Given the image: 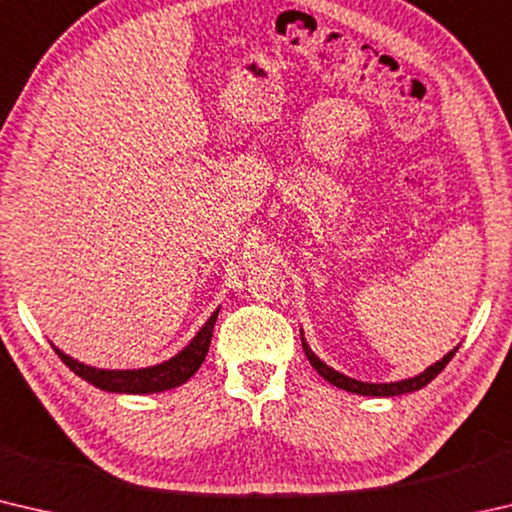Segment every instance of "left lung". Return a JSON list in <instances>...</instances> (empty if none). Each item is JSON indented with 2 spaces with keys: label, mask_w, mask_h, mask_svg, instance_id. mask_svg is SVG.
<instances>
[{
  "label": "left lung",
  "mask_w": 512,
  "mask_h": 512,
  "mask_svg": "<svg viewBox=\"0 0 512 512\" xmlns=\"http://www.w3.org/2000/svg\"><path fill=\"white\" fill-rule=\"evenodd\" d=\"M300 339H302V350H305L307 359L311 366L316 368V372L323 379H327L329 384H334L336 388H343V391L348 393H357V395H370V397H393V395H404V393H413V391H420V388H424L429 384L431 379L438 377V372H443V368L447 366L449 361H452V357L458 350V345L452 350L447 352L443 359L433 363V366H429L424 372H420V375H415L411 379H402V381H391V384H370V381H359V379H352L348 375H343V372L329 368L325 361H320L314 352H311V348L305 341V334H302L300 329Z\"/></svg>",
  "instance_id": "1"
}]
</instances>
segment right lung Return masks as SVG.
I'll list each match as a JSON object with an SVG mask.
<instances>
[{
	"label": "right lung",
	"instance_id": "1",
	"mask_svg": "<svg viewBox=\"0 0 512 512\" xmlns=\"http://www.w3.org/2000/svg\"><path fill=\"white\" fill-rule=\"evenodd\" d=\"M216 316H219V309L207 318V323L198 329V334L176 354V357H171L162 363H155V366H149V368H137V370L94 368V366H88V363L72 359L63 350H58L54 343H51V348L56 350L60 361H63L74 375H79L81 379L88 381V384L101 388V391L128 393V395L162 393L185 384V381L192 377L198 368H201V363L207 357V350H210Z\"/></svg>",
	"mask_w": 512,
	"mask_h": 512
}]
</instances>
